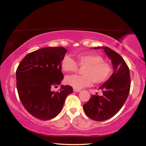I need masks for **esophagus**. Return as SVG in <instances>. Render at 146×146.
<instances>
[{"label":"esophagus","instance_id":"obj_1","mask_svg":"<svg viewBox=\"0 0 146 146\" xmlns=\"http://www.w3.org/2000/svg\"><path fill=\"white\" fill-rule=\"evenodd\" d=\"M73 90H74V92H80V91H81L80 89H77V88H73Z\"/></svg>","mask_w":146,"mask_h":146}]
</instances>
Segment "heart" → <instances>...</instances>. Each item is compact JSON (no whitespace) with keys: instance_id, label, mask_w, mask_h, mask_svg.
Returning a JSON list of instances; mask_svg holds the SVG:
<instances>
[{"instance_id":"heart-1","label":"heart","mask_w":146,"mask_h":146,"mask_svg":"<svg viewBox=\"0 0 146 146\" xmlns=\"http://www.w3.org/2000/svg\"><path fill=\"white\" fill-rule=\"evenodd\" d=\"M61 68L65 72H75L78 66L83 68V75L70 76L65 82L72 87L80 89L95 84H103L109 80L112 73V66L103 60L101 55L94 53H80L76 55V61L66 56L61 61Z\"/></svg>"}]
</instances>
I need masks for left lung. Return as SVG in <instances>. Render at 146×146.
Wrapping results in <instances>:
<instances>
[{
  "label": "left lung",
  "instance_id": "1",
  "mask_svg": "<svg viewBox=\"0 0 146 146\" xmlns=\"http://www.w3.org/2000/svg\"><path fill=\"white\" fill-rule=\"evenodd\" d=\"M102 48L113 65L114 72L109 79L98 90L103 94L92 96L84 105V111L89 118L96 121L111 119L119 112L128 98L130 89V71L128 65L121 56L107 47Z\"/></svg>",
  "mask_w": 146,
  "mask_h": 146
}]
</instances>
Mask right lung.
Masks as SVG:
<instances>
[{"label": "right lung", "mask_w": 146, "mask_h": 146, "mask_svg": "<svg viewBox=\"0 0 146 146\" xmlns=\"http://www.w3.org/2000/svg\"><path fill=\"white\" fill-rule=\"evenodd\" d=\"M66 52L62 47L40 48L27 54L17 68L19 98L27 112L37 119L47 120L56 117L73 92L70 86L52 91L64 78L60 64Z\"/></svg>", "instance_id": "right-lung-1"}]
</instances>
